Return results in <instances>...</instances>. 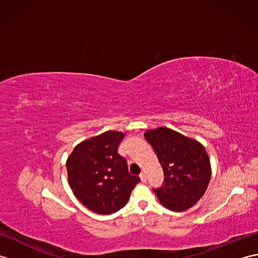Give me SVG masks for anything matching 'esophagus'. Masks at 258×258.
<instances>
[{
	"label": "esophagus",
	"instance_id": "esophagus-1",
	"mask_svg": "<svg viewBox=\"0 0 258 258\" xmlns=\"http://www.w3.org/2000/svg\"><path fill=\"white\" fill-rule=\"evenodd\" d=\"M140 178H141V180L143 183H145L146 182V174L143 172V173H141V175H140Z\"/></svg>",
	"mask_w": 258,
	"mask_h": 258
}]
</instances>
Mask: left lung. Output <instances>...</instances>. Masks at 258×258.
Here are the masks:
<instances>
[{"label":"left lung","mask_w":258,"mask_h":258,"mask_svg":"<svg viewBox=\"0 0 258 258\" xmlns=\"http://www.w3.org/2000/svg\"><path fill=\"white\" fill-rule=\"evenodd\" d=\"M154 149L164 171V186L154 189L158 201L167 210L184 212L205 194L212 167L205 147L199 141L168 127L144 133Z\"/></svg>","instance_id":"left-lung-1"}]
</instances>
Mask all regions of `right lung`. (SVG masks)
I'll return each mask as SVG.
<instances>
[{"label": "right lung", "instance_id": "1", "mask_svg": "<svg viewBox=\"0 0 258 258\" xmlns=\"http://www.w3.org/2000/svg\"><path fill=\"white\" fill-rule=\"evenodd\" d=\"M125 134L107 131L81 142L67 161L68 180L78 200L90 211L109 215L124 207L140 177L131 175L117 153Z\"/></svg>", "mask_w": 258, "mask_h": 258}]
</instances>
